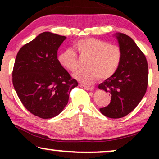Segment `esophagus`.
<instances>
[{
	"label": "esophagus",
	"mask_w": 159,
	"mask_h": 159,
	"mask_svg": "<svg viewBox=\"0 0 159 159\" xmlns=\"http://www.w3.org/2000/svg\"><path fill=\"white\" fill-rule=\"evenodd\" d=\"M80 86H81V87H83V88H84L85 90H93V87H90V86H86V85H84V84H80Z\"/></svg>",
	"instance_id": "obj_1"
}]
</instances>
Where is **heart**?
<instances>
[{"mask_svg": "<svg viewBox=\"0 0 159 159\" xmlns=\"http://www.w3.org/2000/svg\"><path fill=\"white\" fill-rule=\"evenodd\" d=\"M75 45L80 55L87 57L85 63L87 68L74 75L76 79L84 84L93 83L98 77L100 79L110 78L119 67L122 52L117 45L95 38L80 39ZM58 61L71 72H75L78 68L77 55L72 48L63 51L58 56Z\"/></svg>", "mask_w": 159, "mask_h": 159, "instance_id": "1", "label": "heart"}]
</instances>
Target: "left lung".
<instances>
[{
    "label": "left lung",
    "instance_id": "8db88e82",
    "mask_svg": "<svg viewBox=\"0 0 159 159\" xmlns=\"http://www.w3.org/2000/svg\"><path fill=\"white\" fill-rule=\"evenodd\" d=\"M122 52L121 61L115 73L98 84L111 96L108 105L99 110L105 116L117 119L126 116L140 103L148 84V64L146 57L130 36L116 33Z\"/></svg>",
    "mask_w": 159,
    "mask_h": 159
}]
</instances>
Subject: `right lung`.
<instances>
[{
  "mask_svg": "<svg viewBox=\"0 0 159 159\" xmlns=\"http://www.w3.org/2000/svg\"><path fill=\"white\" fill-rule=\"evenodd\" d=\"M66 39L43 32L16 55L12 71L16 93L27 111L43 119L61 114L72 89L78 86L57 59L58 48Z\"/></svg>",
  "mask_w": 159,
  "mask_h": 159,
  "instance_id": "obj_1",
  "label": "right lung"
}]
</instances>
